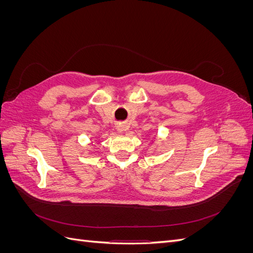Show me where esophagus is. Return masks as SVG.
<instances>
[{"label": "esophagus", "mask_w": 253, "mask_h": 253, "mask_svg": "<svg viewBox=\"0 0 253 253\" xmlns=\"http://www.w3.org/2000/svg\"><path fill=\"white\" fill-rule=\"evenodd\" d=\"M126 125H124V124H119L118 126H117V131H118V133H120V134H124L126 131Z\"/></svg>", "instance_id": "obj_1"}]
</instances>
